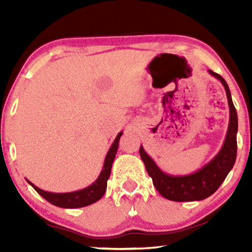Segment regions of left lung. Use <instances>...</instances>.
<instances>
[{
	"label": "left lung",
	"instance_id": "8db88e82",
	"mask_svg": "<svg viewBox=\"0 0 252 252\" xmlns=\"http://www.w3.org/2000/svg\"><path fill=\"white\" fill-rule=\"evenodd\" d=\"M210 74L219 79L226 91L229 105V125L221 150L211 161L204 165L201 170L189 175H170L164 173L157 166L153 158L140 147V156L142 158L146 170L151 177L154 186L163 197L174 202L201 201L211 196L220 187L227 174L232 170L236 159L237 151V113L233 104L228 85L221 75L209 70Z\"/></svg>",
	"mask_w": 252,
	"mask_h": 252
}]
</instances>
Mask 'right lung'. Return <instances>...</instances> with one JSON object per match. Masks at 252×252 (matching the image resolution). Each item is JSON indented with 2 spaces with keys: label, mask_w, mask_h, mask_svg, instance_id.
<instances>
[{
  "label": "right lung",
  "mask_w": 252,
  "mask_h": 252,
  "mask_svg": "<svg viewBox=\"0 0 252 252\" xmlns=\"http://www.w3.org/2000/svg\"><path fill=\"white\" fill-rule=\"evenodd\" d=\"M123 135V132H120L117 135L116 140L113 141L111 148H110L106 157L104 159V165H103L102 172L99 173L97 180L94 184L88 186L87 188L81 189V190L72 191V192H62V194H56V192H49L44 191L42 189L37 188L34 186L32 182L27 180V182L42 196L44 199L51 203L53 205L60 206V208L64 209H77V208H84V206L91 205L93 203L97 202L98 199L102 198L106 190V182L110 178V173H111L112 163L115 160L117 150H118L119 140L120 136Z\"/></svg>",
  "instance_id": "right-lung-1"
}]
</instances>
